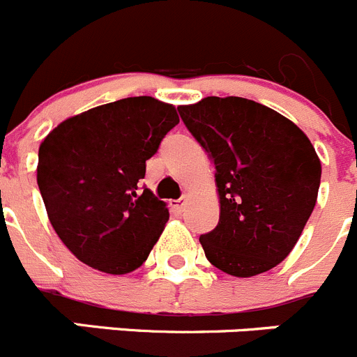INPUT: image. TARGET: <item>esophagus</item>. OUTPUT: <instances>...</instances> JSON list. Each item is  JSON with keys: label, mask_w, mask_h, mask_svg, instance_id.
<instances>
[{"label": "esophagus", "mask_w": 357, "mask_h": 357, "mask_svg": "<svg viewBox=\"0 0 357 357\" xmlns=\"http://www.w3.org/2000/svg\"><path fill=\"white\" fill-rule=\"evenodd\" d=\"M184 206H185V198H181V199H175V202H172V208L175 210L176 213L184 212Z\"/></svg>", "instance_id": "obj_1"}]
</instances>
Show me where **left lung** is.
<instances>
[{
  "instance_id": "left-lung-1",
  "label": "left lung",
  "mask_w": 357,
  "mask_h": 357,
  "mask_svg": "<svg viewBox=\"0 0 357 357\" xmlns=\"http://www.w3.org/2000/svg\"><path fill=\"white\" fill-rule=\"evenodd\" d=\"M215 166L219 224L199 236L205 256L235 277L286 259L317 202L321 161L307 135L245 98L208 96L178 107Z\"/></svg>"
}]
</instances>
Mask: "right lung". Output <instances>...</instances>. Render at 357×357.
<instances>
[{"instance_id":"1","label":"right lung","mask_w":357,"mask_h":357,"mask_svg":"<svg viewBox=\"0 0 357 357\" xmlns=\"http://www.w3.org/2000/svg\"><path fill=\"white\" fill-rule=\"evenodd\" d=\"M178 124L173 105L124 98L66 119L38 151L40 192L57 236L87 266L112 275L137 270L169 213L147 188L145 161Z\"/></svg>"}]
</instances>
